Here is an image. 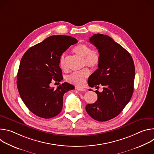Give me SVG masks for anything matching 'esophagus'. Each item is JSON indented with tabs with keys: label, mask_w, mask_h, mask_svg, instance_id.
I'll return each instance as SVG.
<instances>
[{
	"label": "esophagus",
	"mask_w": 154,
	"mask_h": 154,
	"mask_svg": "<svg viewBox=\"0 0 154 154\" xmlns=\"http://www.w3.org/2000/svg\"><path fill=\"white\" fill-rule=\"evenodd\" d=\"M76 89H77V90H78L79 91H86L85 89L83 88H80V87H77Z\"/></svg>",
	"instance_id": "obj_1"
}]
</instances>
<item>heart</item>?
I'll use <instances>...</instances> for the list:
<instances>
[{
	"label": "heart",
	"mask_w": 154,
	"mask_h": 154,
	"mask_svg": "<svg viewBox=\"0 0 154 154\" xmlns=\"http://www.w3.org/2000/svg\"><path fill=\"white\" fill-rule=\"evenodd\" d=\"M73 52L79 57L83 58L84 66L86 65L92 69H96L99 66L101 60L99 52L96 49H91V48L86 44L82 43L75 46L73 48ZM60 66L63 71L67 69L66 57L65 54H63L60 57ZM90 74L89 69L85 68L82 71L71 74L67 77V80L72 84L82 86Z\"/></svg>",
	"instance_id": "obj_1"
}]
</instances>
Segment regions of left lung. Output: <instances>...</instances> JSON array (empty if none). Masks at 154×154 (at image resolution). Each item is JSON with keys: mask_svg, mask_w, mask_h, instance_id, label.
Listing matches in <instances>:
<instances>
[{"mask_svg": "<svg viewBox=\"0 0 154 154\" xmlns=\"http://www.w3.org/2000/svg\"><path fill=\"white\" fill-rule=\"evenodd\" d=\"M90 42L96 47L101 60L98 69L88 80L90 87L103 86L96 90L97 100L86 105V111L98 121H106L117 116L130 101L134 93L135 69L129 52L111 37L94 34Z\"/></svg>", "mask_w": 154, "mask_h": 154, "instance_id": "obj_1", "label": "left lung"}]
</instances>
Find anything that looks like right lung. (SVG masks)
Instances as JSON below:
<instances>
[{
  "label": "right lung",
  "mask_w": 154,
  "mask_h": 154,
  "mask_svg": "<svg viewBox=\"0 0 154 154\" xmlns=\"http://www.w3.org/2000/svg\"><path fill=\"white\" fill-rule=\"evenodd\" d=\"M77 40L66 35H53L29 48L22 57L17 75L19 95L33 114L49 119L61 111L63 95L74 89L64 82L56 89L50 86L52 81L60 82L62 71L60 67L63 53Z\"/></svg>",
  "instance_id": "right-lung-1"
}]
</instances>
